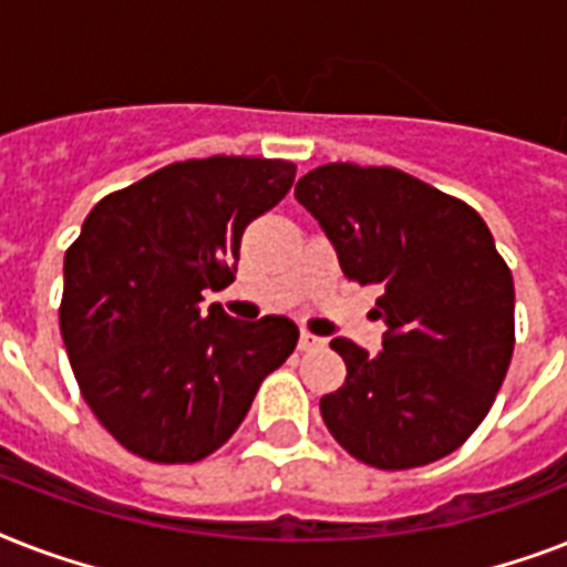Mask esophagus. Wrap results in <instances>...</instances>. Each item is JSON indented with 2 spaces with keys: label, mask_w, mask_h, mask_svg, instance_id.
<instances>
[{
  "label": "esophagus",
  "mask_w": 567,
  "mask_h": 567,
  "mask_svg": "<svg viewBox=\"0 0 567 567\" xmlns=\"http://www.w3.org/2000/svg\"><path fill=\"white\" fill-rule=\"evenodd\" d=\"M327 344V341H323V338H318V336H311V332H306V329H302L300 332V350L302 353H311V350H320V347Z\"/></svg>",
  "instance_id": "esophagus-1"
}]
</instances>
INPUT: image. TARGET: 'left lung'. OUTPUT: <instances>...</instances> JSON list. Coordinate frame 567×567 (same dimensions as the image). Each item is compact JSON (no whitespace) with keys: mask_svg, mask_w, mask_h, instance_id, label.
Instances as JSON below:
<instances>
[{"mask_svg":"<svg viewBox=\"0 0 567 567\" xmlns=\"http://www.w3.org/2000/svg\"><path fill=\"white\" fill-rule=\"evenodd\" d=\"M347 279L382 285V353L347 338L344 385L320 396L332 439L364 465L439 462L483 423L515 350V282L467 203L396 167L323 164L297 188Z\"/></svg>","mask_w":567,"mask_h":567,"instance_id":"left-lung-1","label":"left lung"}]
</instances>
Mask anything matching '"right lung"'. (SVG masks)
Wrapping results in <instances>:
<instances>
[{
    "mask_svg": "<svg viewBox=\"0 0 567 567\" xmlns=\"http://www.w3.org/2000/svg\"><path fill=\"white\" fill-rule=\"evenodd\" d=\"M293 176L282 158H190L87 214L64 256L58 320L84 403L128 453L155 465L212 456L293 353L288 318L244 323L199 309L205 288L235 279L240 235Z\"/></svg>",
    "mask_w": 567,
    "mask_h": 567,
    "instance_id": "add662e5",
    "label": "right lung"
}]
</instances>
